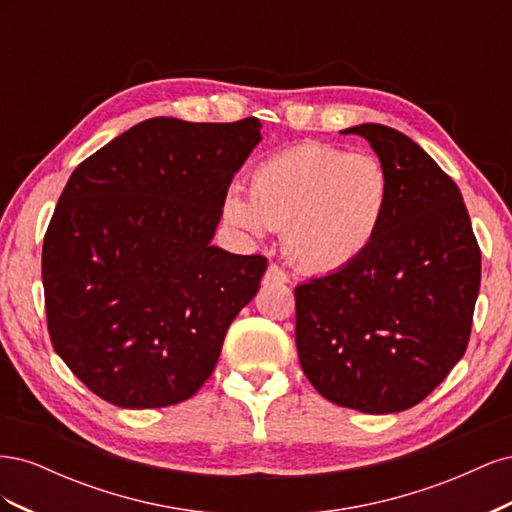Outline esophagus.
Returning <instances> with one entry per match:
<instances>
[{
  "instance_id": "obj_1",
  "label": "esophagus",
  "mask_w": 512,
  "mask_h": 512,
  "mask_svg": "<svg viewBox=\"0 0 512 512\" xmlns=\"http://www.w3.org/2000/svg\"><path fill=\"white\" fill-rule=\"evenodd\" d=\"M265 282L269 284H286L288 282V275L284 269H280L277 265H269L267 273H265Z\"/></svg>"
}]
</instances>
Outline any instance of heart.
<instances>
[{
  "label": "heart",
  "instance_id": "obj_1",
  "mask_svg": "<svg viewBox=\"0 0 512 512\" xmlns=\"http://www.w3.org/2000/svg\"><path fill=\"white\" fill-rule=\"evenodd\" d=\"M389 203V173L376 156L303 143L258 162L250 198L228 190L222 215L250 237L284 230L292 262L312 273H335L374 245Z\"/></svg>",
  "mask_w": 512,
  "mask_h": 512
}]
</instances>
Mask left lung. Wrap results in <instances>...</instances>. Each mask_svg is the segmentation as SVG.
<instances>
[{"mask_svg":"<svg viewBox=\"0 0 512 512\" xmlns=\"http://www.w3.org/2000/svg\"><path fill=\"white\" fill-rule=\"evenodd\" d=\"M363 136L391 181L374 245L350 267L294 288L303 374L337 406L393 414L423 401L468 348L480 250L457 183L412 138Z\"/></svg>","mask_w":512,"mask_h":512,"instance_id":"left-lung-1","label":"left lung"}]
</instances>
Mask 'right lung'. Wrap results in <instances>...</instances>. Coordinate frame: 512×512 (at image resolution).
I'll return each instance as SVG.
<instances>
[{"label":"right lung","instance_id":"obj_1","mask_svg":"<svg viewBox=\"0 0 512 512\" xmlns=\"http://www.w3.org/2000/svg\"><path fill=\"white\" fill-rule=\"evenodd\" d=\"M260 128L153 117L68 179L42 245L46 322L55 352L108 404L173 406L213 374L267 271L265 256L211 245Z\"/></svg>","mask_w":512,"mask_h":512}]
</instances>
